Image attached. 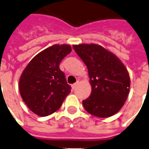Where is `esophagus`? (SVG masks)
I'll use <instances>...</instances> for the list:
<instances>
[{
  "label": "esophagus",
  "mask_w": 149,
  "mask_h": 149,
  "mask_svg": "<svg viewBox=\"0 0 149 149\" xmlns=\"http://www.w3.org/2000/svg\"><path fill=\"white\" fill-rule=\"evenodd\" d=\"M78 84H79V81H77V82H76V83H75V84H73V85H72V89L74 90V89H76V88H77V85H78Z\"/></svg>",
  "instance_id": "1"
}]
</instances>
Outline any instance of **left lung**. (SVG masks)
I'll return each instance as SVG.
<instances>
[{
  "label": "left lung",
  "mask_w": 149,
  "mask_h": 149,
  "mask_svg": "<svg viewBox=\"0 0 149 149\" xmlns=\"http://www.w3.org/2000/svg\"><path fill=\"white\" fill-rule=\"evenodd\" d=\"M88 68L90 96L82 101L92 115L107 118L120 111L130 90V77L124 64L114 54L95 43L73 45Z\"/></svg>",
  "instance_id": "8db88e82"
}]
</instances>
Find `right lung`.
<instances>
[{"mask_svg": "<svg viewBox=\"0 0 149 149\" xmlns=\"http://www.w3.org/2000/svg\"><path fill=\"white\" fill-rule=\"evenodd\" d=\"M72 52L68 44H55L37 54L26 65L19 79V91L23 102L33 113L47 116L58 111L71 92L61 60Z\"/></svg>", "mask_w": 149, "mask_h": 149, "instance_id": "obj_1", "label": "right lung"}]
</instances>
